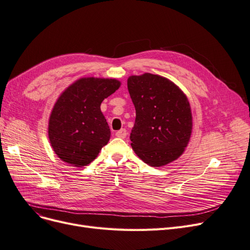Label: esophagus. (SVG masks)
Masks as SVG:
<instances>
[{
  "label": "esophagus",
  "instance_id": "obj_1",
  "mask_svg": "<svg viewBox=\"0 0 250 250\" xmlns=\"http://www.w3.org/2000/svg\"><path fill=\"white\" fill-rule=\"evenodd\" d=\"M126 135H127V133H126V131H125V128L119 129V131H117V132L115 133V136H116L117 138H121V139H125V138L126 137Z\"/></svg>",
  "mask_w": 250,
  "mask_h": 250
}]
</instances>
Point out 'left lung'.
<instances>
[{"label":"left lung","instance_id":"8db88e82","mask_svg":"<svg viewBox=\"0 0 250 250\" xmlns=\"http://www.w3.org/2000/svg\"><path fill=\"white\" fill-rule=\"evenodd\" d=\"M127 90L136 108L131 133L137 156L153 167L178 159L192 134V112L187 96L167 78L143 73L127 79Z\"/></svg>","mask_w":250,"mask_h":250}]
</instances>
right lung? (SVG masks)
Instances as JSON below:
<instances>
[{
	"instance_id": "1",
	"label": "right lung",
	"mask_w": 250,
	"mask_h": 250,
	"mask_svg": "<svg viewBox=\"0 0 250 250\" xmlns=\"http://www.w3.org/2000/svg\"><path fill=\"white\" fill-rule=\"evenodd\" d=\"M121 84L115 79L82 78L60 94L50 114L48 136L62 161L83 167L98 156L111 135L100 106Z\"/></svg>"
}]
</instances>
